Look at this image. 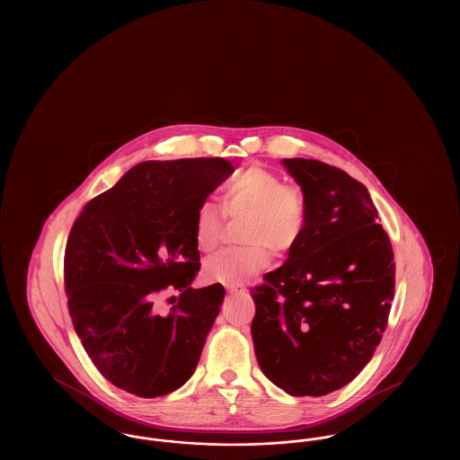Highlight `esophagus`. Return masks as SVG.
<instances>
[{"mask_svg":"<svg viewBox=\"0 0 460 460\" xmlns=\"http://www.w3.org/2000/svg\"><path fill=\"white\" fill-rule=\"evenodd\" d=\"M226 289H227L229 293H236V291H238V288H236V286H227Z\"/></svg>","mask_w":460,"mask_h":460,"instance_id":"34e87169","label":"esophagus"}]
</instances>
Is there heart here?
Here are the masks:
<instances>
[{
	"mask_svg": "<svg viewBox=\"0 0 460 460\" xmlns=\"http://www.w3.org/2000/svg\"><path fill=\"white\" fill-rule=\"evenodd\" d=\"M222 207L231 219L246 217L238 248H227L203 263V278L210 283L236 286L259 276L270 262L269 248L285 255L293 252L308 222V199L296 184L263 167H246L234 175L222 191ZM224 219L208 201L198 207L195 243L205 253L219 246Z\"/></svg>",
	"mask_w": 460,
	"mask_h": 460,
	"instance_id": "1",
	"label": "heart"
}]
</instances>
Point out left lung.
<instances>
[{
  "instance_id": "8db88e82",
  "label": "left lung",
  "mask_w": 460,
  "mask_h": 460,
  "mask_svg": "<svg viewBox=\"0 0 460 460\" xmlns=\"http://www.w3.org/2000/svg\"><path fill=\"white\" fill-rule=\"evenodd\" d=\"M308 199L304 238L252 288V336L263 374L286 394L323 396L362 371L388 324L392 241L367 188L345 171L285 158Z\"/></svg>"
}]
</instances>
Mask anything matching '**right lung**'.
<instances>
[{"label": "right lung", "instance_id": "obj_1", "mask_svg": "<svg viewBox=\"0 0 460 460\" xmlns=\"http://www.w3.org/2000/svg\"><path fill=\"white\" fill-rule=\"evenodd\" d=\"M234 172L231 162H143L88 201L64 257L66 305L94 367L141 398L171 394L197 369L224 288H191L199 270L195 216ZM177 288L165 311L159 295Z\"/></svg>", "mask_w": 460, "mask_h": 460}]
</instances>
